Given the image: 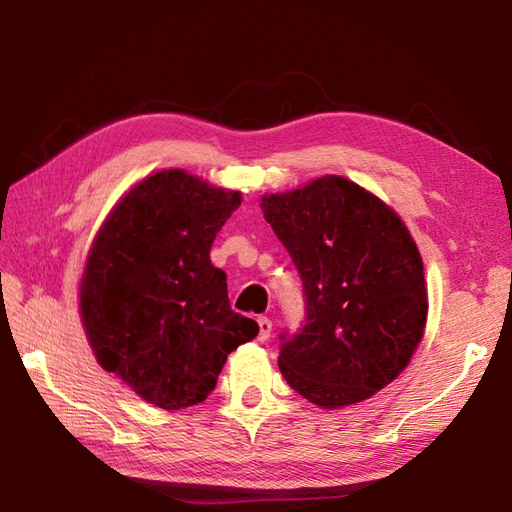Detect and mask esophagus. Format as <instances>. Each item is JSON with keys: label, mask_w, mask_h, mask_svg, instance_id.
<instances>
[{"label": "esophagus", "mask_w": 512, "mask_h": 512, "mask_svg": "<svg viewBox=\"0 0 512 512\" xmlns=\"http://www.w3.org/2000/svg\"><path fill=\"white\" fill-rule=\"evenodd\" d=\"M257 325H259L257 339H259V341H268V339H270V332H273V321H270L268 317H259V319H257Z\"/></svg>", "instance_id": "34e87169"}]
</instances>
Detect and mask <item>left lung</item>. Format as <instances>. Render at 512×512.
I'll list each match as a JSON object with an SVG mask.
<instances>
[{
	"label": "left lung",
	"mask_w": 512,
	"mask_h": 512,
	"mask_svg": "<svg viewBox=\"0 0 512 512\" xmlns=\"http://www.w3.org/2000/svg\"><path fill=\"white\" fill-rule=\"evenodd\" d=\"M262 211L306 295V325L281 334V376L323 409L374 396L409 365L427 323L422 257L409 228L343 176L264 195Z\"/></svg>",
	"instance_id": "obj_1"
}]
</instances>
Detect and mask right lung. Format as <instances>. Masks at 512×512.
Masks as SVG:
<instances>
[{
	"instance_id": "1",
	"label": "right lung",
	"mask_w": 512,
	"mask_h": 512,
	"mask_svg": "<svg viewBox=\"0 0 512 512\" xmlns=\"http://www.w3.org/2000/svg\"><path fill=\"white\" fill-rule=\"evenodd\" d=\"M242 193L182 169L129 189L96 233L81 277V321L96 361L160 409L198 405L226 356L259 325L231 310L211 246Z\"/></svg>"
}]
</instances>
